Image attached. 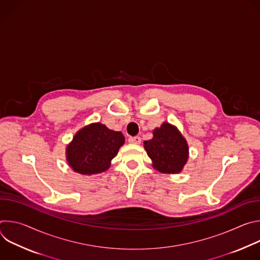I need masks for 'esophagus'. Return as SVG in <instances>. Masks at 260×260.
<instances>
[{
    "mask_svg": "<svg viewBox=\"0 0 260 260\" xmlns=\"http://www.w3.org/2000/svg\"><path fill=\"white\" fill-rule=\"evenodd\" d=\"M128 142L133 143V144H140L141 143V138L136 136V137H129L128 138Z\"/></svg>",
    "mask_w": 260,
    "mask_h": 260,
    "instance_id": "34e87169",
    "label": "esophagus"
}]
</instances>
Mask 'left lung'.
<instances>
[{
  "mask_svg": "<svg viewBox=\"0 0 260 260\" xmlns=\"http://www.w3.org/2000/svg\"><path fill=\"white\" fill-rule=\"evenodd\" d=\"M145 150L161 173L181 172L188 158V146L178 129L168 122L153 132V138L144 142Z\"/></svg>",
  "mask_w": 260,
  "mask_h": 260,
  "instance_id": "8db88e82",
  "label": "left lung"
}]
</instances>
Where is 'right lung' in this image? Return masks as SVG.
<instances>
[{
    "label": "right lung",
    "instance_id": "1",
    "mask_svg": "<svg viewBox=\"0 0 260 260\" xmlns=\"http://www.w3.org/2000/svg\"><path fill=\"white\" fill-rule=\"evenodd\" d=\"M123 143L121 132L92 123L80 129L67 147V160L79 174H99L110 167L111 159L117 155Z\"/></svg>",
    "mask_w": 260,
    "mask_h": 260
}]
</instances>
